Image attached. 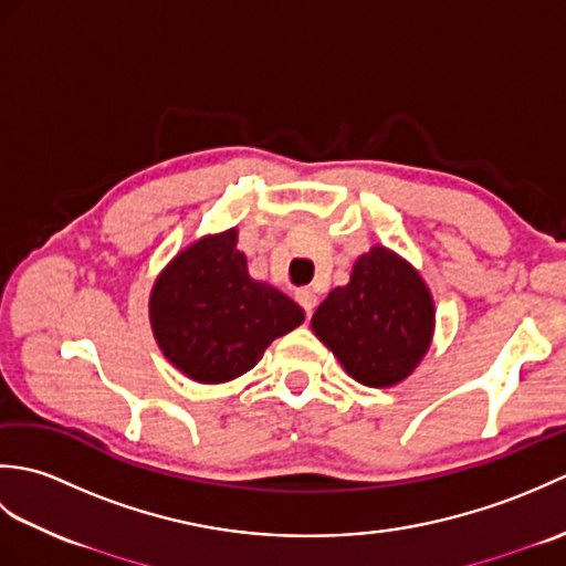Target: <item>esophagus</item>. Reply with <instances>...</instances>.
Returning <instances> with one entry per match:
<instances>
[{
  "mask_svg": "<svg viewBox=\"0 0 566 566\" xmlns=\"http://www.w3.org/2000/svg\"><path fill=\"white\" fill-rule=\"evenodd\" d=\"M296 302H298V306L306 311V314H311V311H314L316 304H318V296H316L314 290H298L296 292Z\"/></svg>",
  "mask_w": 566,
  "mask_h": 566,
  "instance_id": "esophagus-1",
  "label": "esophagus"
}]
</instances>
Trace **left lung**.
Returning a JSON list of instances; mask_svg holds the SVG:
<instances>
[{
    "label": "left lung",
    "mask_w": 566,
    "mask_h": 566,
    "mask_svg": "<svg viewBox=\"0 0 566 566\" xmlns=\"http://www.w3.org/2000/svg\"><path fill=\"white\" fill-rule=\"evenodd\" d=\"M436 326L432 296L411 264L389 248L359 255L350 282L335 286L311 328L347 375L365 387H394L428 353Z\"/></svg>",
    "instance_id": "8db88e82"
}]
</instances>
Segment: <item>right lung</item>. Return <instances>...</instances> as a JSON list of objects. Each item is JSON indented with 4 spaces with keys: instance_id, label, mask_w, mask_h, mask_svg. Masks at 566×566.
I'll list each match as a JSON object with an SVG mask.
<instances>
[{
    "instance_id": "add662e5",
    "label": "right lung",
    "mask_w": 566,
    "mask_h": 566,
    "mask_svg": "<svg viewBox=\"0 0 566 566\" xmlns=\"http://www.w3.org/2000/svg\"><path fill=\"white\" fill-rule=\"evenodd\" d=\"M238 228L203 235L167 264L150 292V326L163 355L201 384L231 381L268 345L304 323V308L248 274Z\"/></svg>"
}]
</instances>
